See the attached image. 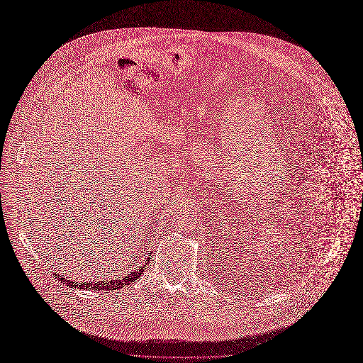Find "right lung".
Here are the masks:
<instances>
[{
    "mask_svg": "<svg viewBox=\"0 0 363 363\" xmlns=\"http://www.w3.org/2000/svg\"><path fill=\"white\" fill-rule=\"evenodd\" d=\"M150 259L147 258L146 259V264L145 265H147V262H149ZM145 271V267H142V268H139V271H135V272H132V274H128L126 277H123V278H121V279H112V281H99V282H74V281H71V279H67V278H64L62 275L60 277L58 274H54L55 275V278H58L61 282H65L67 285H69L71 288H86V289H98V291H101V289H104V291H116V289H121V288H123V286H128L129 284H132L135 279H138L140 275H142V272Z\"/></svg>",
    "mask_w": 363,
    "mask_h": 363,
    "instance_id": "right-lung-1",
    "label": "right lung"
}]
</instances>
